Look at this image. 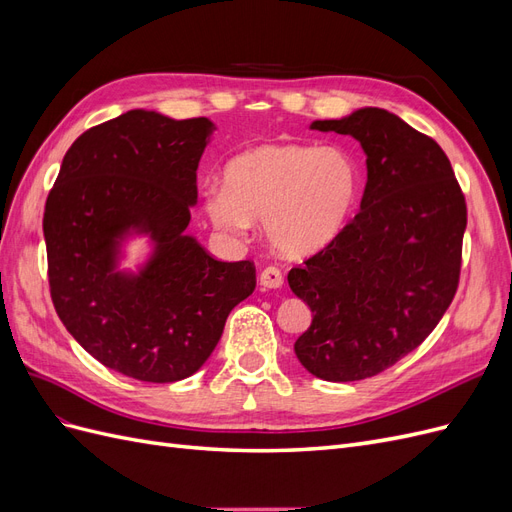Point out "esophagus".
I'll use <instances>...</instances> for the list:
<instances>
[{
	"label": "esophagus",
	"mask_w": 512,
	"mask_h": 512,
	"mask_svg": "<svg viewBox=\"0 0 512 512\" xmlns=\"http://www.w3.org/2000/svg\"><path fill=\"white\" fill-rule=\"evenodd\" d=\"M258 282H260L262 288H273L275 290V288H282L284 275H282V271L277 269V267H267V269L260 271Z\"/></svg>",
	"instance_id": "esophagus-1"
}]
</instances>
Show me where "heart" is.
<instances>
[{
	"instance_id": "b5f03b06",
	"label": "heart",
	"mask_w": 512,
	"mask_h": 512,
	"mask_svg": "<svg viewBox=\"0 0 512 512\" xmlns=\"http://www.w3.org/2000/svg\"><path fill=\"white\" fill-rule=\"evenodd\" d=\"M224 188L205 192L203 211L228 237L262 220L269 245L286 258L322 252L342 232L361 192V170L348 151L312 145H260L232 158Z\"/></svg>"
}]
</instances>
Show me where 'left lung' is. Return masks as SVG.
<instances>
[{
	"instance_id": "1",
	"label": "left lung",
	"mask_w": 512,
	"mask_h": 512,
	"mask_svg": "<svg viewBox=\"0 0 512 512\" xmlns=\"http://www.w3.org/2000/svg\"><path fill=\"white\" fill-rule=\"evenodd\" d=\"M309 130L359 141L367 183L354 220L288 273L312 309L294 354L320 380H363L421 346L451 305L466 198L440 145L384 108L316 119Z\"/></svg>"
}]
</instances>
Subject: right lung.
<instances>
[{
    "mask_svg": "<svg viewBox=\"0 0 512 512\" xmlns=\"http://www.w3.org/2000/svg\"><path fill=\"white\" fill-rule=\"evenodd\" d=\"M207 117L123 113L83 132L44 207L55 312L94 359L143 382H177L205 365L230 309L256 288L250 260L222 262L192 235ZM148 243L134 268L127 245Z\"/></svg>",
    "mask_w": 512,
    "mask_h": 512,
    "instance_id": "obj_1",
    "label": "right lung"
}]
</instances>
